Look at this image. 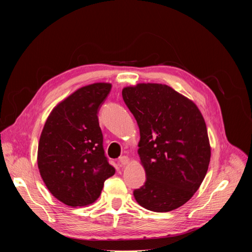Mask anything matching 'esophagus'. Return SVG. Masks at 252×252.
I'll use <instances>...</instances> for the list:
<instances>
[{"instance_id":"obj_1","label":"esophagus","mask_w":252,"mask_h":252,"mask_svg":"<svg viewBox=\"0 0 252 252\" xmlns=\"http://www.w3.org/2000/svg\"><path fill=\"white\" fill-rule=\"evenodd\" d=\"M119 163L121 165H127L129 163V158L126 157V156H123V157H120L119 158Z\"/></svg>"}]
</instances>
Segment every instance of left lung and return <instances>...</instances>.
I'll list each match as a JSON object with an SVG mask.
<instances>
[{
    "instance_id": "8db88e82",
    "label": "left lung",
    "mask_w": 252,
    "mask_h": 252,
    "mask_svg": "<svg viewBox=\"0 0 252 252\" xmlns=\"http://www.w3.org/2000/svg\"><path fill=\"white\" fill-rule=\"evenodd\" d=\"M123 100L140 128L138 154L146 173L133 191L142 207H181L201 186L210 162L207 128L197 106L164 84L125 87Z\"/></svg>"
}]
</instances>
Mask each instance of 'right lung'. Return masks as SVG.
Returning <instances> with one entry per match:
<instances>
[{
	"instance_id": "right-lung-1",
	"label": "right lung",
	"mask_w": 252,
	"mask_h": 252,
	"mask_svg": "<svg viewBox=\"0 0 252 252\" xmlns=\"http://www.w3.org/2000/svg\"><path fill=\"white\" fill-rule=\"evenodd\" d=\"M111 84L84 86L59 103L41 133L37 167L51 194L77 207L93 204L116 169L103 148L97 113Z\"/></svg>"
}]
</instances>
